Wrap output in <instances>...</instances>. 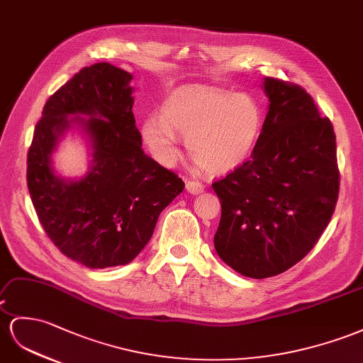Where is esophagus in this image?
Here are the masks:
<instances>
[{"label": "esophagus", "mask_w": 363, "mask_h": 363, "mask_svg": "<svg viewBox=\"0 0 363 363\" xmlns=\"http://www.w3.org/2000/svg\"><path fill=\"white\" fill-rule=\"evenodd\" d=\"M185 189H187V191H190L191 194H198V193L203 191V185L199 181L190 179V181L185 182Z\"/></svg>", "instance_id": "1"}]
</instances>
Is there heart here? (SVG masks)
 I'll return each instance as SVG.
<instances>
[{
    "label": "heart",
    "instance_id": "b5f03b06",
    "mask_svg": "<svg viewBox=\"0 0 363 363\" xmlns=\"http://www.w3.org/2000/svg\"><path fill=\"white\" fill-rule=\"evenodd\" d=\"M262 108L252 96L181 90L164 102L161 118H148L143 138L162 165L179 155L174 132L187 136L191 160L208 173H227L252 156L262 132Z\"/></svg>",
    "mask_w": 363,
    "mask_h": 363
}]
</instances>
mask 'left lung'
Listing matches in <instances>:
<instances>
[{"label": "left lung", "mask_w": 363, "mask_h": 363, "mask_svg": "<svg viewBox=\"0 0 363 363\" xmlns=\"http://www.w3.org/2000/svg\"><path fill=\"white\" fill-rule=\"evenodd\" d=\"M270 107L250 160L211 184L220 201L219 257L238 273L281 274L308 255L339 196L336 135L310 93L265 78Z\"/></svg>", "instance_id": "1"}]
</instances>
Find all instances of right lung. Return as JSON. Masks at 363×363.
<instances>
[{
    "label": "right lung",
    "instance_id": "add662e5",
    "mask_svg": "<svg viewBox=\"0 0 363 363\" xmlns=\"http://www.w3.org/2000/svg\"><path fill=\"white\" fill-rule=\"evenodd\" d=\"M130 81L108 62L81 69L45 102L27 153V187L45 235L87 268L132 262L185 185L144 153ZM72 122L91 135L94 161L87 177L66 183L54 176L50 155Z\"/></svg>",
    "mask_w": 363,
    "mask_h": 363
}]
</instances>
